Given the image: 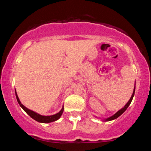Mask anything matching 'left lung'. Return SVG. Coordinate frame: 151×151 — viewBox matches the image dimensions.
<instances>
[{
    "label": "left lung",
    "mask_w": 151,
    "mask_h": 151,
    "mask_svg": "<svg viewBox=\"0 0 151 151\" xmlns=\"http://www.w3.org/2000/svg\"><path fill=\"white\" fill-rule=\"evenodd\" d=\"M135 89H136V86H134V89H133V94H132V96H131V99H130L129 101H128V103L126 104L125 106H124V108H122L121 109H120V110H119V111H117L116 113L115 114H114V115L112 116H111V117H109V118H107V119H104V121H111V120H114V119H117L118 117L120 116L121 115V114H122L123 113H124V111H125L126 110V109H127L128 107L129 106V105L131 104V101H132V99H133V96H134V93H135Z\"/></svg>",
    "instance_id": "1"
}]
</instances>
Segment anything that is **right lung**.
<instances>
[{"label": "right lung", "mask_w": 151, "mask_h": 151, "mask_svg": "<svg viewBox=\"0 0 151 151\" xmlns=\"http://www.w3.org/2000/svg\"><path fill=\"white\" fill-rule=\"evenodd\" d=\"M15 96H16L17 101H18V104H20V106L22 107V109H23V110L25 111L26 113L28 114V115L30 116L32 118V119H33L34 120L37 121L40 123H45V124H46V123L53 122V121L58 120V119L60 118V116H62V114L64 111V107H62L61 110H60L58 114H55V115L42 116V115H40V114H39L37 113H36V112L30 110V109L26 108L25 106L22 105L21 104V102H20V99H19L18 94H17V93H16V91H15Z\"/></svg>", "instance_id": "right-lung-1"}]
</instances>
